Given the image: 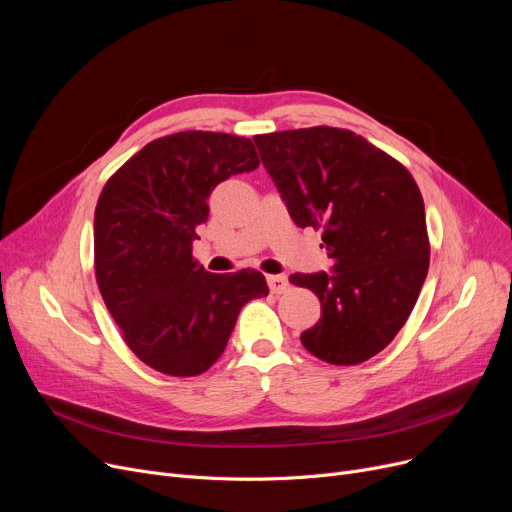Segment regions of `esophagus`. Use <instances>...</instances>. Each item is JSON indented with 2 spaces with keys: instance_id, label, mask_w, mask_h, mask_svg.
<instances>
[{
  "instance_id": "34e87169",
  "label": "esophagus",
  "mask_w": 512,
  "mask_h": 512,
  "mask_svg": "<svg viewBox=\"0 0 512 512\" xmlns=\"http://www.w3.org/2000/svg\"><path fill=\"white\" fill-rule=\"evenodd\" d=\"M267 286L274 294H282L288 288V280L286 276H267Z\"/></svg>"
}]
</instances>
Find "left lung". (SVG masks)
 Returning <instances> with one entry per match:
<instances>
[{
	"label": "left lung",
	"mask_w": 512,
	"mask_h": 512,
	"mask_svg": "<svg viewBox=\"0 0 512 512\" xmlns=\"http://www.w3.org/2000/svg\"><path fill=\"white\" fill-rule=\"evenodd\" d=\"M267 175L300 228L323 230L333 267L292 274L313 290L321 319L300 335L313 356L360 364L405 325L430 265L422 193L401 162L339 127L255 135Z\"/></svg>",
	"instance_id": "1"
}]
</instances>
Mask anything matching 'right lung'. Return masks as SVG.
Returning <instances> with one entry per match:
<instances>
[{
	"instance_id": "1",
	"label": "right lung",
	"mask_w": 512,
	"mask_h": 512,
	"mask_svg": "<svg viewBox=\"0 0 512 512\" xmlns=\"http://www.w3.org/2000/svg\"><path fill=\"white\" fill-rule=\"evenodd\" d=\"M259 166L247 138L181 131L146 144L102 189L94 212V271L125 344L170 377L206 372L236 317L269 294L263 274H210L191 253L210 193Z\"/></svg>"
}]
</instances>
